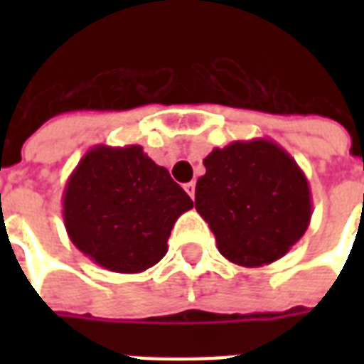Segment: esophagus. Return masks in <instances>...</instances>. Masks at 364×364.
<instances>
[{"label": "esophagus", "mask_w": 364, "mask_h": 364, "mask_svg": "<svg viewBox=\"0 0 364 364\" xmlns=\"http://www.w3.org/2000/svg\"><path fill=\"white\" fill-rule=\"evenodd\" d=\"M183 188L187 191V194L191 196V198H194V188H196V183H194V181L185 183V185H183Z\"/></svg>", "instance_id": "obj_1"}]
</instances>
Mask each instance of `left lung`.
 Listing matches in <instances>:
<instances>
[{
	"label": "left lung",
	"mask_w": 364,
	"mask_h": 364,
	"mask_svg": "<svg viewBox=\"0 0 364 364\" xmlns=\"http://www.w3.org/2000/svg\"><path fill=\"white\" fill-rule=\"evenodd\" d=\"M194 205L219 253L245 268L282 259L310 227L311 193L296 160L272 139L215 147L204 159Z\"/></svg>",
	"instance_id": "1"
}]
</instances>
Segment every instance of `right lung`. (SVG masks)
<instances>
[{"label": "right lung", "mask_w": 364, "mask_h": 364, "mask_svg": "<svg viewBox=\"0 0 364 364\" xmlns=\"http://www.w3.org/2000/svg\"><path fill=\"white\" fill-rule=\"evenodd\" d=\"M193 200L141 145H94L65 183L68 236L105 270L137 274L168 251V238Z\"/></svg>", "instance_id": "add662e5"}]
</instances>
